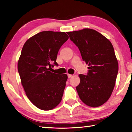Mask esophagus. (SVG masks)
<instances>
[{
    "label": "esophagus",
    "instance_id": "34e87169",
    "mask_svg": "<svg viewBox=\"0 0 132 132\" xmlns=\"http://www.w3.org/2000/svg\"><path fill=\"white\" fill-rule=\"evenodd\" d=\"M67 76H68V78H71V77H72V75L69 74V73H68V74H67Z\"/></svg>",
    "mask_w": 132,
    "mask_h": 132
}]
</instances>
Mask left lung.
<instances>
[{
	"mask_svg": "<svg viewBox=\"0 0 132 132\" xmlns=\"http://www.w3.org/2000/svg\"><path fill=\"white\" fill-rule=\"evenodd\" d=\"M67 33L89 66L87 75H79L80 82L76 87L79 96L89 106H100L111 96L118 73L114 47L109 39L93 29Z\"/></svg>",
	"mask_w": 132,
	"mask_h": 132,
	"instance_id": "obj_1",
	"label": "left lung"
}]
</instances>
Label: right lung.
<instances>
[{"label":"right lung","mask_w":132,"mask_h":132,"mask_svg":"<svg viewBox=\"0 0 132 132\" xmlns=\"http://www.w3.org/2000/svg\"><path fill=\"white\" fill-rule=\"evenodd\" d=\"M69 39L65 32L45 31L24 44L18 62V71L27 97L34 105L50 110L62 100L66 74L52 73L60 48Z\"/></svg>","instance_id":"right-lung-1"}]
</instances>
